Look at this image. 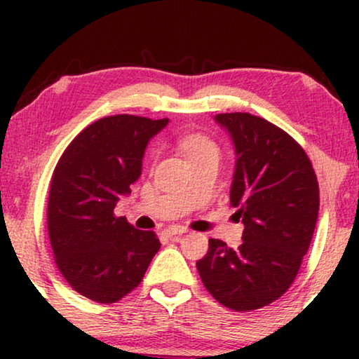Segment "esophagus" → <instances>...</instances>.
Listing matches in <instances>:
<instances>
[{"mask_svg":"<svg viewBox=\"0 0 359 359\" xmlns=\"http://www.w3.org/2000/svg\"><path fill=\"white\" fill-rule=\"evenodd\" d=\"M184 232H186L184 229H180V227H175V225H171V227H166L163 230V235L165 237L171 238V237H178V235H183Z\"/></svg>","mask_w":359,"mask_h":359,"instance_id":"obj_1","label":"esophagus"}]
</instances>
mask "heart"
Instances as JSON below:
<instances>
[{"label":"heart","mask_w":359,"mask_h":359,"mask_svg":"<svg viewBox=\"0 0 359 359\" xmlns=\"http://www.w3.org/2000/svg\"><path fill=\"white\" fill-rule=\"evenodd\" d=\"M181 149H183L189 161L208 154H219L217 147H215L212 140H209L208 137L198 135V134L184 135L183 139H181Z\"/></svg>","instance_id":"obj_1"}]
</instances>
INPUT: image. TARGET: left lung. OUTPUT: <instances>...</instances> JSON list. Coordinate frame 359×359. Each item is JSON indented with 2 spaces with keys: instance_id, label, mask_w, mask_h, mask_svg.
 Segmentation results:
<instances>
[{
  "instance_id": "1",
  "label": "left lung",
  "mask_w": 359,
  "mask_h": 359,
  "mask_svg": "<svg viewBox=\"0 0 359 359\" xmlns=\"http://www.w3.org/2000/svg\"><path fill=\"white\" fill-rule=\"evenodd\" d=\"M232 137L237 163L230 204L245 229L238 248L219 238L196 263L204 287L232 311H255L296 279L318 217V183L301 145L248 112L214 117Z\"/></svg>"
}]
</instances>
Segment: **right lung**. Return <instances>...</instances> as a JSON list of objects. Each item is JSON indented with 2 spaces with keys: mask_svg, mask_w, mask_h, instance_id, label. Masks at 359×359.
<instances>
[{
  "mask_svg": "<svg viewBox=\"0 0 359 359\" xmlns=\"http://www.w3.org/2000/svg\"><path fill=\"white\" fill-rule=\"evenodd\" d=\"M168 119L117 114L83 129L53 170L47 227L67 283L91 301L112 304L139 286L160 240L116 217L121 196L140 178L147 144Z\"/></svg>",
  "mask_w": 359,
  "mask_h": 359,
  "instance_id": "right-lung-1",
  "label": "right lung"
}]
</instances>
